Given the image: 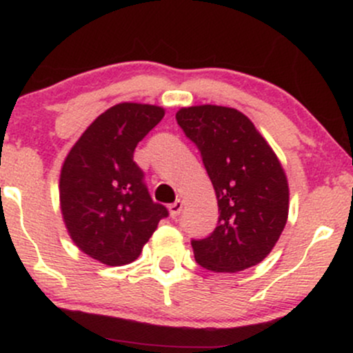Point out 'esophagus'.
I'll return each mask as SVG.
<instances>
[{
	"instance_id": "34e87169",
	"label": "esophagus",
	"mask_w": 353,
	"mask_h": 353,
	"mask_svg": "<svg viewBox=\"0 0 353 353\" xmlns=\"http://www.w3.org/2000/svg\"><path fill=\"white\" fill-rule=\"evenodd\" d=\"M181 210H182V201L181 199H177L176 202H172V204L169 205V212H171V217L172 219L179 217Z\"/></svg>"
}]
</instances>
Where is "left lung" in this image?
<instances>
[{
	"label": "left lung",
	"mask_w": 353,
	"mask_h": 353,
	"mask_svg": "<svg viewBox=\"0 0 353 353\" xmlns=\"http://www.w3.org/2000/svg\"><path fill=\"white\" fill-rule=\"evenodd\" d=\"M176 119L199 149L219 205L216 229L190 241L196 262L212 272L259 264L279 241L289 214V185L277 156L237 109L182 108Z\"/></svg>",
	"instance_id": "left-lung-1"
}]
</instances>
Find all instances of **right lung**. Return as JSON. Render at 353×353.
Listing matches in <instances>:
<instances>
[{"label": "right lung", "instance_id": "1", "mask_svg": "<svg viewBox=\"0 0 353 353\" xmlns=\"http://www.w3.org/2000/svg\"><path fill=\"white\" fill-rule=\"evenodd\" d=\"M164 117L151 104L109 108L72 145L61 169L59 201L74 244L108 265L139 257L161 219L169 216L151 199L134 149Z\"/></svg>", "mask_w": 353, "mask_h": 353}]
</instances>
